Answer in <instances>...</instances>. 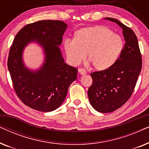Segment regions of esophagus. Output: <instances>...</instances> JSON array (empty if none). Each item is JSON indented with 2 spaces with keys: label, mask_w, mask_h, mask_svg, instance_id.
Instances as JSON below:
<instances>
[{
  "label": "esophagus",
  "mask_w": 149,
  "mask_h": 149,
  "mask_svg": "<svg viewBox=\"0 0 149 149\" xmlns=\"http://www.w3.org/2000/svg\"><path fill=\"white\" fill-rule=\"evenodd\" d=\"M79 73H80L81 74H82V75H85V74H87L86 70H85L84 68H81L79 69Z\"/></svg>",
  "instance_id": "obj_1"
}]
</instances>
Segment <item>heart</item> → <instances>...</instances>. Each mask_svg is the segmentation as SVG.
<instances>
[{
    "mask_svg": "<svg viewBox=\"0 0 149 149\" xmlns=\"http://www.w3.org/2000/svg\"><path fill=\"white\" fill-rule=\"evenodd\" d=\"M123 40L102 26L84 28L75 32L74 40H64V49L72 64H79L88 56L89 62L99 70L109 68L117 62L123 49Z\"/></svg>",
    "mask_w": 149,
    "mask_h": 149,
    "instance_id": "b5f03b06",
    "label": "heart"
}]
</instances>
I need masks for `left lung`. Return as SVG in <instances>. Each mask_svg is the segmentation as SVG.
<instances>
[{
  "label": "left lung",
  "instance_id": "obj_1",
  "mask_svg": "<svg viewBox=\"0 0 149 149\" xmlns=\"http://www.w3.org/2000/svg\"><path fill=\"white\" fill-rule=\"evenodd\" d=\"M123 30L125 43L115 64L106 70L91 73L93 83L87 91L91 106L102 113H111L131 97L142 69V56L137 37L131 28L111 17Z\"/></svg>",
  "mask_w": 149,
  "mask_h": 149
}]
</instances>
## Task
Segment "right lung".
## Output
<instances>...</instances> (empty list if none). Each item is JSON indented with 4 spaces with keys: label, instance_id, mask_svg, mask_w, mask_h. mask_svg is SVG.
Returning <instances> with one entry per match:
<instances>
[{
    "label": "right lung",
    "instance_id": "obj_1",
    "mask_svg": "<svg viewBox=\"0 0 149 149\" xmlns=\"http://www.w3.org/2000/svg\"><path fill=\"white\" fill-rule=\"evenodd\" d=\"M66 28L62 21L41 20L24 26L14 38L8 69L16 94L31 109L41 112L58 109L77 78L78 70L64 62L59 47ZM31 42H37L44 50V63L36 71L26 67L22 58L24 48Z\"/></svg>",
    "mask_w": 149,
    "mask_h": 149
}]
</instances>
